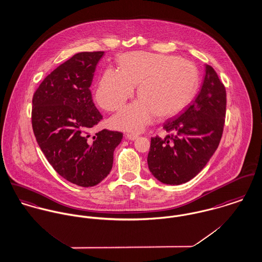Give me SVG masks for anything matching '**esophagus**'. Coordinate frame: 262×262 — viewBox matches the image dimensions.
I'll use <instances>...</instances> for the list:
<instances>
[{
	"label": "esophagus",
	"mask_w": 262,
	"mask_h": 262,
	"mask_svg": "<svg viewBox=\"0 0 262 262\" xmlns=\"http://www.w3.org/2000/svg\"><path fill=\"white\" fill-rule=\"evenodd\" d=\"M125 138H126L127 140H130V141H136V140L139 138V136H138V135H135V134H126V135H125Z\"/></svg>",
	"instance_id": "1"
}]
</instances>
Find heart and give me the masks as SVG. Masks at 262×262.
I'll list each match as a JSON object with an SVG mask.
<instances>
[{
    "label": "heart",
    "instance_id": "obj_1",
    "mask_svg": "<svg viewBox=\"0 0 262 262\" xmlns=\"http://www.w3.org/2000/svg\"><path fill=\"white\" fill-rule=\"evenodd\" d=\"M118 64L119 70H104L95 93L101 107L115 112L138 86L140 98L112 118L118 129L141 132L155 115L173 117L189 104L199 86L198 69L188 59L140 51L121 55Z\"/></svg>",
    "mask_w": 262,
    "mask_h": 262
}]
</instances>
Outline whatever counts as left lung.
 Instances as JSON below:
<instances>
[{
	"label": "left lung",
	"mask_w": 262,
	"mask_h": 262,
	"mask_svg": "<svg viewBox=\"0 0 262 262\" xmlns=\"http://www.w3.org/2000/svg\"><path fill=\"white\" fill-rule=\"evenodd\" d=\"M225 114V88L215 70L205 65L194 101L163 125L174 135L150 141L147 166L151 174L164 184L180 185L199 174L219 145Z\"/></svg>",
	"instance_id": "obj_1"
}]
</instances>
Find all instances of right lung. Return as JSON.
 <instances>
[{"instance_id":"add662e5","label":"right lung","mask_w":262,"mask_h":262,"mask_svg":"<svg viewBox=\"0 0 262 262\" xmlns=\"http://www.w3.org/2000/svg\"><path fill=\"white\" fill-rule=\"evenodd\" d=\"M103 51L80 52L53 70L33 96L32 126L37 143L54 170L68 182L92 187L111 173L122 134L89 130L102 116L90 85Z\"/></svg>"}]
</instances>
